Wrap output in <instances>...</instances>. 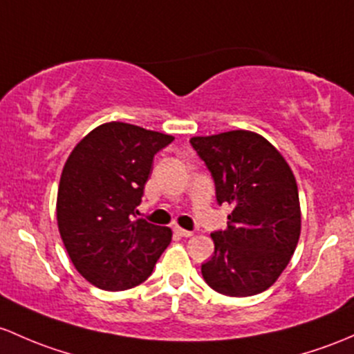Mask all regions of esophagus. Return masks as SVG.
<instances>
[{
    "mask_svg": "<svg viewBox=\"0 0 354 354\" xmlns=\"http://www.w3.org/2000/svg\"><path fill=\"white\" fill-rule=\"evenodd\" d=\"M174 232H176L180 237H189V236H193L192 230H185V229H181V227H174Z\"/></svg>",
    "mask_w": 354,
    "mask_h": 354,
    "instance_id": "1",
    "label": "esophagus"
}]
</instances>
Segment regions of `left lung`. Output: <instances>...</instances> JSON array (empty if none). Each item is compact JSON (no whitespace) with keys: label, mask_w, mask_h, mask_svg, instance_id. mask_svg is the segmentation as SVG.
Here are the masks:
<instances>
[{"label":"left lung","mask_w":354,"mask_h":354,"mask_svg":"<svg viewBox=\"0 0 354 354\" xmlns=\"http://www.w3.org/2000/svg\"><path fill=\"white\" fill-rule=\"evenodd\" d=\"M210 171L218 205L232 212L212 234L214 256L203 280L222 295L251 297L270 288L290 263L300 237L299 189L283 156L259 133L230 130L192 137Z\"/></svg>","instance_id":"obj_1"}]
</instances>
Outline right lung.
<instances>
[{"mask_svg":"<svg viewBox=\"0 0 354 354\" xmlns=\"http://www.w3.org/2000/svg\"><path fill=\"white\" fill-rule=\"evenodd\" d=\"M174 140L124 122L88 133L71 152L57 192V225L71 261L91 285L118 292L151 277L171 229L137 218L154 156Z\"/></svg>","mask_w":354,"mask_h":354,"instance_id":"1","label":"right lung"}]
</instances>
